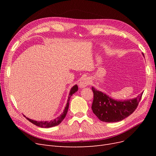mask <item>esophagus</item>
Listing matches in <instances>:
<instances>
[{"mask_svg": "<svg viewBox=\"0 0 156 156\" xmlns=\"http://www.w3.org/2000/svg\"><path fill=\"white\" fill-rule=\"evenodd\" d=\"M90 83H91V80L90 79V77H84L81 80V81L79 82V87L81 88H83L89 85V84H90Z\"/></svg>", "mask_w": 156, "mask_h": 156, "instance_id": "1", "label": "esophagus"}]
</instances>
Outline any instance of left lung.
<instances>
[{"instance_id":"1","label":"left lung","mask_w":156,"mask_h":156,"mask_svg":"<svg viewBox=\"0 0 156 156\" xmlns=\"http://www.w3.org/2000/svg\"><path fill=\"white\" fill-rule=\"evenodd\" d=\"M92 90L94 93L92 111L101 121L105 122H119L131 115L137 107L143 95L141 93L131 100H115L95 88L92 87Z\"/></svg>"}]
</instances>
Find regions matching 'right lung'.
Masks as SVG:
<instances>
[{
    "label": "right lung",
    "mask_w": 156,
    "mask_h": 156,
    "mask_svg": "<svg viewBox=\"0 0 156 156\" xmlns=\"http://www.w3.org/2000/svg\"><path fill=\"white\" fill-rule=\"evenodd\" d=\"M78 90V87L77 84H75L74 85L72 89L70 90V92H69V97H68V100L66 103V107L64 110L63 113H62V115L60 116H59L58 117L56 118V119H54L53 120H51V121H36L34 120H32L29 119V118H27V119L28 120H29L31 123L34 124V125L40 127H45V128H48V127H53V126H58V124H60L62 121L64 120V118L66 116L67 114V112L68 110V108H69V101L70 100V98L72 96L74 93L76 92Z\"/></svg>",
    "instance_id": "right-lung-1"
}]
</instances>
